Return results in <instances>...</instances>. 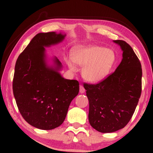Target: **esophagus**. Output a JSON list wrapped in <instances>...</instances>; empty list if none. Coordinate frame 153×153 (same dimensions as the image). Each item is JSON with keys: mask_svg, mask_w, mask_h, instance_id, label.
I'll return each instance as SVG.
<instances>
[{"mask_svg": "<svg viewBox=\"0 0 153 153\" xmlns=\"http://www.w3.org/2000/svg\"><path fill=\"white\" fill-rule=\"evenodd\" d=\"M79 92L80 93H84L85 92V89L84 88L82 85H80L79 86Z\"/></svg>", "mask_w": 153, "mask_h": 153, "instance_id": "obj_1", "label": "esophagus"}]
</instances>
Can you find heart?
Listing matches in <instances>:
<instances>
[{"label":"heart","mask_w":153,"mask_h":153,"mask_svg":"<svg viewBox=\"0 0 153 153\" xmlns=\"http://www.w3.org/2000/svg\"><path fill=\"white\" fill-rule=\"evenodd\" d=\"M116 61L114 51L97 45L84 46L73 52L72 59L67 64L72 71H76V65L83 67L82 76L90 82H98L104 79L111 71Z\"/></svg>","instance_id":"b5f03b06"}]
</instances>
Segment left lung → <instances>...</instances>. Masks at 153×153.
Listing matches in <instances>:
<instances>
[{
  "mask_svg": "<svg viewBox=\"0 0 153 153\" xmlns=\"http://www.w3.org/2000/svg\"><path fill=\"white\" fill-rule=\"evenodd\" d=\"M123 51V59L113 73L97 84L84 83L89 100L88 120L102 133L114 132L128 123L142 92L141 63L132 48L115 40Z\"/></svg>",
  "mask_w": 153,
  "mask_h": 153,
  "instance_id": "left-lung-1",
  "label": "left lung"
}]
</instances>
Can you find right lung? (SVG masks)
Listing matches in <instances>:
<instances>
[{
	"instance_id": "add662e5",
	"label": "right lung",
	"mask_w": 153,
	"mask_h": 153,
	"mask_svg": "<svg viewBox=\"0 0 153 153\" xmlns=\"http://www.w3.org/2000/svg\"><path fill=\"white\" fill-rule=\"evenodd\" d=\"M65 35L39 33L18 56L15 67L13 92L23 118L36 128L48 130L63 123L71 100L78 94L76 79H64L57 68H48L44 46L61 42Z\"/></svg>"
}]
</instances>
